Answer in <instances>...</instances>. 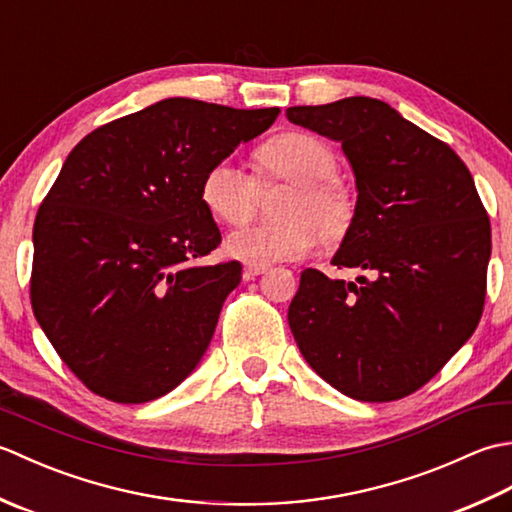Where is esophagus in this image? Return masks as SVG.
I'll list each match as a JSON object with an SVG mask.
<instances>
[{
	"label": "esophagus",
	"instance_id": "1",
	"mask_svg": "<svg viewBox=\"0 0 512 512\" xmlns=\"http://www.w3.org/2000/svg\"><path fill=\"white\" fill-rule=\"evenodd\" d=\"M266 270H268V266H266V264L246 262V264H244V277H246V279H253V277H257V275L266 273Z\"/></svg>",
	"mask_w": 512,
	"mask_h": 512
}]
</instances>
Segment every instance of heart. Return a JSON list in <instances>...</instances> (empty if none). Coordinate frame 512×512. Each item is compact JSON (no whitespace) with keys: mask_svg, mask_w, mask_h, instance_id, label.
<instances>
[{"mask_svg":"<svg viewBox=\"0 0 512 512\" xmlns=\"http://www.w3.org/2000/svg\"><path fill=\"white\" fill-rule=\"evenodd\" d=\"M259 180H284L292 191L279 206L284 220L255 222L226 237V250L244 262H292L317 250L323 233L341 239L354 220V198L334 178L336 158L321 138L286 132L257 149ZM257 178L235 158H220L204 171L200 200L215 220L242 224L255 211Z\"/></svg>","mask_w":512,"mask_h":512,"instance_id":"b5f03b06","label":"heart"}]
</instances>
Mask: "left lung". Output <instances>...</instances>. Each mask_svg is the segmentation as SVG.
Returning <instances> with one entry per match:
<instances>
[{
    "label": "left lung",
    "instance_id": "obj_1",
    "mask_svg": "<svg viewBox=\"0 0 512 512\" xmlns=\"http://www.w3.org/2000/svg\"><path fill=\"white\" fill-rule=\"evenodd\" d=\"M286 116L341 143L358 198L332 264L372 273L345 284L303 270L288 308L292 336L341 394L405 398L482 317L491 222L471 171L447 143L369 96L288 107Z\"/></svg>",
    "mask_w": 512,
    "mask_h": 512
}]
</instances>
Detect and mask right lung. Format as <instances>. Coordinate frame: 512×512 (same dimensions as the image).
<instances>
[{
    "mask_svg": "<svg viewBox=\"0 0 512 512\" xmlns=\"http://www.w3.org/2000/svg\"><path fill=\"white\" fill-rule=\"evenodd\" d=\"M277 116L178 96L94 129L65 158L32 228L30 301L94 394L156 400L200 363L242 279L239 262L195 266L222 242L200 182Z\"/></svg>",
    "mask_w": 512,
    "mask_h": 512,
    "instance_id": "add662e5",
    "label": "right lung"
}]
</instances>
